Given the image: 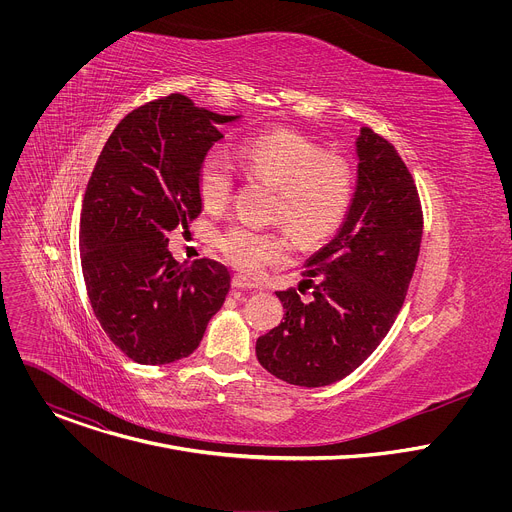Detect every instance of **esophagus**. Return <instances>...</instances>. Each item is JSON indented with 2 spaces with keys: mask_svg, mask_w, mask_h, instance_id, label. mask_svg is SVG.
<instances>
[{
  "mask_svg": "<svg viewBox=\"0 0 512 512\" xmlns=\"http://www.w3.org/2000/svg\"><path fill=\"white\" fill-rule=\"evenodd\" d=\"M231 283H233V287H237V289H255V287H257L255 283H251L247 277H243V275H239V273L233 275V281H231Z\"/></svg>",
  "mask_w": 512,
  "mask_h": 512,
  "instance_id": "1",
  "label": "esophagus"
}]
</instances>
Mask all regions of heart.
<instances>
[{"instance_id":"obj_1","label":"heart","mask_w":512,"mask_h":512,"mask_svg":"<svg viewBox=\"0 0 512 512\" xmlns=\"http://www.w3.org/2000/svg\"><path fill=\"white\" fill-rule=\"evenodd\" d=\"M237 162L247 176L273 186L271 218L294 229L304 245L326 241L344 221L354 194V170L344 156L324 152L316 139L294 129H271L245 139ZM196 186L204 208L212 212L231 202L235 168L223 150L212 148L202 156ZM216 247L239 271L259 275L291 255L294 235L235 223L216 237Z\"/></svg>"}]
</instances>
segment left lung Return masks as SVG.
Instances as JSON below:
<instances>
[{"label": "left lung", "instance_id": "8db88e82", "mask_svg": "<svg viewBox=\"0 0 512 512\" xmlns=\"http://www.w3.org/2000/svg\"><path fill=\"white\" fill-rule=\"evenodd\" d=\"M358 178L338 235L306 263L312 300L277 291L283 322L257 338L261 367L298 387L348 377L391 330L419 257L423 212L417 186L385 137L362 127Z\"/></svg>", "mask_w": 512, "mask_h": 512}]
</instances>
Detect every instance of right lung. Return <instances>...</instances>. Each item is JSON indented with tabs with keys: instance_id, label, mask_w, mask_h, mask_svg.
Returning <instances> with one entry per match:
<instances>
[{
	"instance_id": "add662e5",
	"label": "right lung",
	"mask_w": 512,
	"mask_h": 512,
	"mask_svg": "<svg viewBox=\"0 0 512 512\" xmlns=\"http://www.w3.org/2000/svg\"><path fill=\"white\" fill-rule=\"evenodd\" d=\"M218 115L172 93L127 113L109 135L81 210V265L93 312L111 342L139 364L192 354L231 287L212 259L190 267L168 233L200 214L196 174L223 139Z\"/></svg>"
}]
</instances>
